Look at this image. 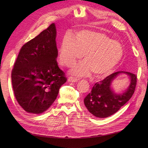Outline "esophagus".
Masks as SVG:
<instances>
[{"label":"esophagus","instance_id":"34e87169","mask_svg":"<svg viewBox=\"0 0 148 148\" xmlns=\"http://www.w3.org/2000/svg\"><path fill=\"white\" fill-rule=\"evenodd\" d=\"M68 81L69 82H71V83H75V82H77L78 81V79L74 78V77H69L68 79Z\"/></svg>","mask_w":148,"mask_h":148}]
</instances>
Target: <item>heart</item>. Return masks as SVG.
<instances>
[{
    "label": "heart",
    "instance_id": "obj_1",
    "mask_svg": "<svg viewBox=\"0 0 148 148\" xmlns=\"http://www.w3.org/2000/svg\"><path fill=\"white\" fill-rule=\"evenodd\" d=\"M84 61L71 70L72 74L86 77L93 73L97 77L108 74L122 59L123 47L119 41L96 30H81L66 36L59 49L58 60L62 65L73 66L82 57Z\"/></svg>",
    "mask_w": 148,
    "mask_h": 148
}]
</instances>
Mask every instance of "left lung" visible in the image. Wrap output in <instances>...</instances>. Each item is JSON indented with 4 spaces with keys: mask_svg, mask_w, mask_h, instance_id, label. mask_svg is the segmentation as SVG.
<instances>
[{
    "mask_svg": "<svg viewBox=\"0 0 148 148\" xmlns=\"http://www.w3.org/2000/svg\"><path fill=\"white\" fill-rule=\"evenodd\" d=\"M120 74L128 76L130 84L124 92L115 93L111 85L113 80ZM136 84V76L135 74L125 71H117L94 85L91 91L84 99V104L89 112L95 117H110L130 100L135 91Z\"/></svg>",
    "mask_w": 148,
    "mask_h": 148,
    "instance_id": "1",
    "label": "left lung"
}]
</instances>
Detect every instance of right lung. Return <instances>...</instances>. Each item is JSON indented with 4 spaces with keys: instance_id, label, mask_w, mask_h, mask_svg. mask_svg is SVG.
Returning <instances> with one entry per match:
<instances>
[{
    "instance_id": "right-lung-1",
    "label": "right lung",
    "mask_w": 148,
    "mask_h": 148,
    "mask_svg": "<svg viewBox=\"0 0 148 148\" xmlns=\"http://www.w3.org/2000/svg\"><path fill=\"white\" fill-rule=\"evenodd\" d=\"M56 36V25L52 23L22 46L12 70L15 98L28 113L46 111L66 82L57 65Z\"/></svg>"
}]
</instances>
